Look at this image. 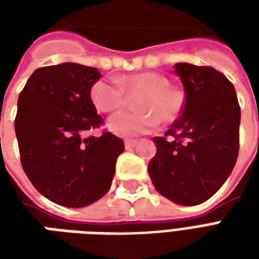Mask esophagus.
Returning <instances> with one entry per match:
<instances>
[{
	"label": "esophagus",
	"mask_w": 259,
	"mask_h": 259,
	"mask_svg": "<svg viewBox=\"0 0 259 259\" xmlns=\"http://www.w3.org/2000/svg\"><path fill=\"white\" fill-rule=\"evenodd\" d=\"M136 144H137V140H124V147H126V150L133 148Z\"/></svg>",
	"instance_id": "esophagus-1"
}]
</instances>
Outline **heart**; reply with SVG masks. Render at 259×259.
<instances>
[{"label":"heart","mask_w":259,"mask_h":259,"mask_svg":"<svg viewBox=\"0 0 259 259\" xmlns=\"http://www.w3.org/2000/svg\"><path fill=\"white\" fill-rule=\"evenodd\" d=\"M141 96L135 100L139 111H120L108 120L113 135L133 137L155 129L159 123H170L179 118L185 105V96L179 89L170 85L165 74L141 72L118 77L116 81L98 80L90 90V98L100 112L108 113L126 102L127 96Z\"/></svg>","instance_id":"heart-1"}]
</instances>
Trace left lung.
I'll use <instances>...</instances> for the list:
<instances>
[{"instance_id":"8db88e82","label":"left lung","mask_w":259,"mask_h":259,"mask_svg":"<svg viewBox=\"0 0 259 259\" xmlns=\"http://www.w3.org/2000/svg\"><path fill=\"white\" fill-rule=\"evenodd\" d=\"M175 72L185 87V105L165 136L154 137L157 154L148 174L159 194L197 205L222 187L236 165L240 105L234 85L217 69L182 62Z\"/></svg>"}]
</instances>
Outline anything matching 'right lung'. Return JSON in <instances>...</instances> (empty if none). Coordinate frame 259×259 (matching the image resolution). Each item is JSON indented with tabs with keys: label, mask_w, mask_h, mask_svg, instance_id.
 Listing matches in <instances>:
<instances>
[{
	"label": "right lung",
	"mask_w": 259,
	"mask_h": 259,
	"mask_svg": "<svg viewBox=\"0 0 259 259\" xmlns=\"http://www.w3.org/2000/svg\"><path fill=\"white\" fill-rule=\"evenodd\" d=\"M98 69L65 62L36 69L18 98L15 133L31 185L55 204L80 208L107 194L123 141L83 137L102 118L90 98Z\"/></svg>",
	"instance_id": "right-lung-1"
}]
</instances>
